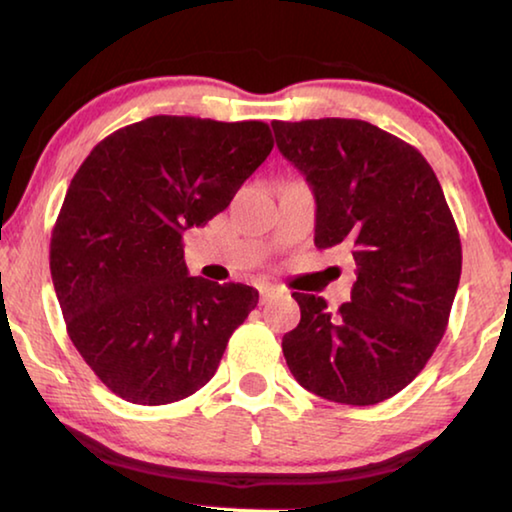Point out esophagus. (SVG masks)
Returning a JSON list of instances; mask_svg holds the SVG:
<instances>
[{
	"label": "esophagus",
	"mask_w": 512,
	"mask_h": 512,
	"mask_svg": "<svg viewBox=\"0 0 512 512\" xmlns=\"http://www.w3.org/2000/svg\"><path fill=\"white\" fill-rule=\"evenodd\" d=\"M280 289L273 287V285H259V296H262V303H266L269 299H273V296H278Z\"/></svg>",
	"instance_id": "1"
}]
</instances>
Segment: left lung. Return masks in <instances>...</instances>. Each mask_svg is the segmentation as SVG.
Segmentation results:
<instances>
[{
	"mask_svg": "<svg viewBox=\"0 0 512 512\" xmlns=\"http://www.w3.org/2000/svg\"><path fill=\"white\" fill-rule=\"evenodd\" d=\"M280 154L315 190V246L356 262L352 301L329 310L294 292L282 338L294 379L319 398L368 407L418 377L444 338L462 273L460 232L421 151L361 119L273 121Z\"/></svg>",
	"mask_w": 512,
	"mask_h": 512,
	"instance_id": "8db88e82",
	"label": "left lung"
}]
</instances>
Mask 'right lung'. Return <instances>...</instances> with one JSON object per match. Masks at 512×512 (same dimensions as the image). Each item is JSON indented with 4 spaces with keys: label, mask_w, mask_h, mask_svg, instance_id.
I'll use <instances>...</instances> for the list:
<instances>
[{
    "label": "right lung",
    "mask_w": 512,
    "mask_h": 512,
    "mask_svg": "<svg viewBox=\"0 0 512 512\" xmlns=\"http://www.w3.org/2000/svg\"><path fill=\"white\" fill-rule=\"evenodd\" d=\"M271 149L264 121L158 114L105 137L75 172L50 273L68 338L114 395L156 407L216 375L259 294L188 276L183 232L230 207Z\"/></svg>",
    "instance_id": "add662e5"
}]
</instances>
